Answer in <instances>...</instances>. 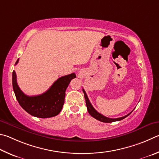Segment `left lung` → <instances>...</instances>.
I'll return each mask as SVG.
<instances>
[{"label":"left lung","instance_id":"left-lung-1","mask_svg":"<svg viewBox=\"0 0 159 159\" xmlns=\"http://www.w3.org/2000/svg\"><path fill=\"white\" fill-rule=\"evenodd\" d=\"M82 91H83V92H84V98H85V101H86V105H87V110H88L89 113L90 114V115L91 116H93V118H95L96 119H97V120H98L100 121L105 122V123H110V122H114V121H121V120H122V119H124V118L127 117V116H129V115H130V113H131L133 111V110L132 112H130L129 114H128L127 115L124 116H122V117L115 118V119L106 117V116H105L102 115H101V113L98 112L95 109H94L93 107L92 106V105L91 104V102L89 101V98H88L87 93H86L84 89H82Z\"/></svg>","mask_w":159,"mask_h":159}]
</instances>
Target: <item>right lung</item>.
Wrapping results in <instances>:
<instances>
[{"label": "right lung", "instance_id": "right-lung-1", "mask_svg": "<svg viewBox=\"0 0 159 159\" xmlns=\"http://www.w3.org/2000/svg\"><path fill=\"white\" fill-rule=\"evenodd\" d=\"M19 58L15 65L18 63ZM75 73L63 76L55 81L46 92L34 96H26L22 92L16 82V72H12V87L16 98L23 109L30 115L38 118H49L59 114L64 104L66 90Z\"/></svg>", "mask_w": 159, "mask_h": 159}]
</instances>
